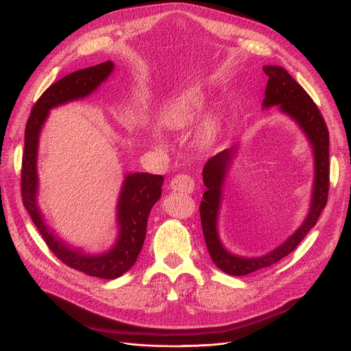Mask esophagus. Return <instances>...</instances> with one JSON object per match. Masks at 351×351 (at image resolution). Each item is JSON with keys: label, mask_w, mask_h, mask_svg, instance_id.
Here are the masks:
<instances>
[{"label": "esophagus", "mask_w": 351, "mask_h": 351, "mask_svg": "<svg viewBox=\"0 0 351 351\" xmlns=\"http://www.w3.org/2000/svg\"><path fill=\"white\" fill-rule=\"evenodd\" d=\"M170 186L173 191H178L182 193H192L193 188H195V182L188 174H177L171 182Z\"/></svg>", "instance_id": "1"}]
</instances>
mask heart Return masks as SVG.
<instances>
[{"label": "heart", "instance_id": "heart-1", "mask_svg": "<svg viewBox=\"0 0 351 351\" xmlns=\"http://www.w3.org/2000/svg\"><path fill=\"white\" fill-rule=\"evenodd\" d=\"M204 106L202 95L198 90H186L177 96L162 112V121L169 127H182L189 124ZM217 119L208 117L202 125V135L212 138L217 132Z\"/></svg>", "mask_w": 351, "mask_h": 351}]
</instances>
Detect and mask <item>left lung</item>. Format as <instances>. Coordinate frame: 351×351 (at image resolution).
Masks as SVG:
<instances>
[{"mask_svg": "<svg viewBox=\"0 0 351 351\" xmlns=\"http://www.w3.org/2000/svg\"><path fill=\"white\" fill-rule=\"evenodd\" d=\"M265 73L269 76L265 89V99L262 106L269 108L279 106V110L293 119L305 136L308 138L314 150V188L311 199L309 212L304 223L295 230L282 245L262 256L244 258L228 252L221 244L217 232V217L221 202V188L228 171L230 163L234 158L236 146L217 153L208 160L204 167V184L208 188L204 193V201L199 206L201 221L205 243L213 263L221 269L224 274L231 276H244L252 271L269 267L279 262L282 258L293 252L298 244L313 228L321 212L326 206L329 192V132L324 117L309 97V95L298 85L294 77L279 65H265Z\"/></svg>", "mask_w": 351, "mask_h": 351, "instance_id": "8db88e82", "label": "left lung"}]
</instances>
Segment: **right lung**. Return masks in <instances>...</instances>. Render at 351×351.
<instances>
[{
  "instance_id": "right-lung-1",
  "label": "right lung",
  "mask_w": 351,
  "mask_h": 351,
  "mask_svg": "<svg viewBox=\"0 0 351 351\" xmlns=\"http://www.w3.org/2000/svg\"><path fill=\"white\" fill-rule=\"evenodd\" d=\"M114 64L106 61L95 66L75 71L53 84L36 101L25 128V149L22 156L21 189L23 206L40 232L50 251L66 266L100 279H117L130 270L142 250L147 216L162 197L163 176L130 173L125 176L117 205L119 239L115 245L100 255H89L71 248L47 227L37 206V147L38 136L49 111L64 103L84 99L95 92L112 72Z\"/></svg>"
}]
</instances>
